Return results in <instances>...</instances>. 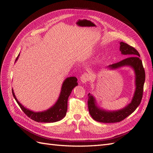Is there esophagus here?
Segmentation results:
<instances>
[{
  "label": "esophagus",
  "instance_id": "esophagus-1",
  "mask_svg": "<svg viewBox=\"0 0 153 153\" xmlns=\"http://www.w3.org/2000/svg\"><path fill=\"white\" fill-rule=\"evenodd\" d=\"M89 80H90V76L89 75V74L87 73H83L82 76H80V80L82 83H86Z\"/></svg>",
  "mask_w": 153,
  "mask_h": 153
}]
</instances>
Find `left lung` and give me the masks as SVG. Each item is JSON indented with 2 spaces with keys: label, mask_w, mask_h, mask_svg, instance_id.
<instances>
[{
  "label": "left lung",
  "mask_w": 153,
  "mask_h": 153,
  "mask_svg": "<svg viewBox=\"0 0 153 153\" xmlns=\"http://www.w3.org/2000/svg\"><path fill=\"white\" fill-rule=\"evenodd\" d=\"M120 51L123 55H126L127 57L117 63L109 65L107 68L111 69H115L126 66L131 67L135 73L136 88L135 93L130 103L123 109L116 111H106L100 108L96 105L93 96L89 93L87 101L89 112L92 119L98 122L114 123L121 121L131 114L141 102L146 74L142 62L140 59V54L135 48L124 42H120Z\"/></svg>",
  "instance_id": "left-lung-1"
}]
</instances>
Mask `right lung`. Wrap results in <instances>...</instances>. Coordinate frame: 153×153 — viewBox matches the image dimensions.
<instances>
[{
  "label": "right lung",
  "mask_w": 153,
  "mask_h": 153,
  "mask_svg": "<svg viewBox=\"0 0 153 153\" xmlns=\"http://www.w3.org/2000/svg\"><path fill=\"white\" fill-rule=\"evenodd\" d=\"M19 55H18L16 61L18 60ZM77 85V78L76 77L71 76L67 78L63 82L61 93L57 102L52 107L43 112H35L25 108L16 99L13 89L12 93L14 98L15 99L23 112L29 118L38 123H54L60 121L65 117L68 108V98L73 88Z\"/></svg>",
  "instance_id": "add662e5"
}]
</instances>
